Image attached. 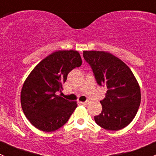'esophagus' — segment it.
<instances>
[{
    "mask_svg": "<svg viewBox=\"0 0 156 156\" xmlns=\"http://www.w3.org/2000/svg\"><path fill=\"white\" fill-rule=\"evenodd\" d=\"M80 103L81 104H83V106H87V104H88V102H80Z\"/></svg>",
    "mask_w": 156,
    "mask_h": 156,
    "instance_id": "obj_1",
    "label": "esophagus"
}]
</instances>
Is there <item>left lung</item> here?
I'll list each match as a JSON object with an SVG mask.
<instances>
[{"mask_svg": "<svg viewBox=\"0 0 156 156\" xmlns=\"http://www.w3.org/2000/svg\"><path fill=\"white\" fill-rule=\"evenodd\" d=\"M99 86L107 88L100 101L101 113L94 116L97 125L107 130L122 129L133 121L141 103L140 87L124 62L105 51H83Z\"/></svg>", "mask_w": 156, "mask_h": 156, "instance_id": "left-lung-1", "label": "left lung"}]
</instances>
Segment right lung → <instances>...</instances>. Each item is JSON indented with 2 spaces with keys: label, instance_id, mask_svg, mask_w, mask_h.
I'll return each mask as SVG.
<instances>
[{
  "label": "right lung",
  "instance_id": "right-lung-1",
  "mask_svg": "<svg viewBox=\"0 0 156 156\" xmlns=\"http://www.w3.org/2000/svg\"><path fill=\"white\" fill-rule=\"evenodd\" d=\"M82 64L76 50H58L41 60L23 83L20 103L25 116L31 124L44 132H53L63 126L77 107L57 95L63 90L67 75Z\"/></svg>",
  "mask_w": 156,
  "mask_h": 156
}]
</instances>
